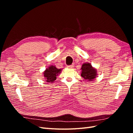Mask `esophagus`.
Instances as JSON below:
<instances>
[{"label":"esophagus","instance_id":"1","mask_svg":"<svg viewBox=\"0 0 133 133\" xmlns=\"http://www.w3.org/2000/svg\"><path fill=\"white\" fill-rule=\"evenodd\" d=\"M67 67H68V68H74V65H73H73H68Z\"/></svg>","mask_w":133,"mask_h":133}]
</instances>
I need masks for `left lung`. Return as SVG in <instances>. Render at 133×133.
Wrapping results in <instances>:
<instances>
[{"instance_id":"1","label":"left lung","mask_w":133,"mask_h":133,"mask_svg":"<svg viewBox=\"0 0 133 133\" xmlns=\"http://www.w3.org/2000/svg\"><path fill=\"white\" fill-rule=\"evenodd\" d=\"M80 69L82 70L81 76L84 79L87 80V81H92L95 79L97 75L96 69L92 67L89 63H84Z\"/></svg>"}]
</instances>
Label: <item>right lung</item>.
<instances>
[{
    "instance_id": "obj_1",
    "label": "right lung",
    "mask_w": 133,
    "mask_h": 133,
    "mask_svg": "<svg viewBox=\"0 0 133 133\" xmlns=\"http://www.w3.org/2000/svg\"><path fill=\"white\" fill-rule=\"evenodd\" d=\"M62 69H58L55 66L50 65L43 72L44 77L47 83H53L57 79V76L61 73Z\"/></svg>"
}]
</instances>
